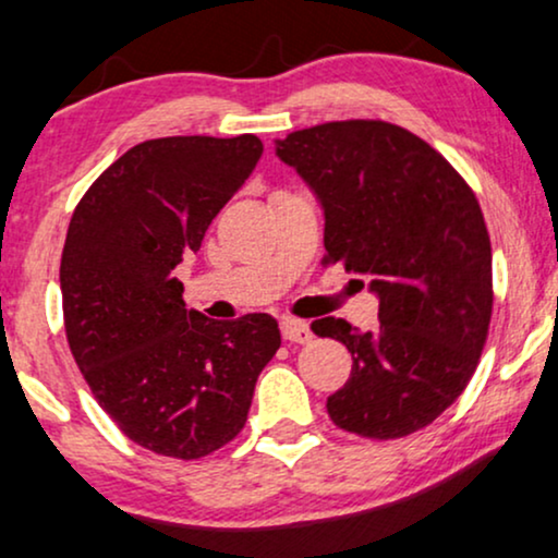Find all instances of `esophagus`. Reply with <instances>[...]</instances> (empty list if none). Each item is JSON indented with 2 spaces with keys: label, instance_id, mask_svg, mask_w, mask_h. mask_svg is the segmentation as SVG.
<instances>
[{
  "label": "esophagus",
  "instance_id": "obj_1",
  "mask_svg": "<svg viewBox=\"0 0 558 558\" xmlns=\"http://www.w3.org/2000/svg\"><path fill=\"white\" fill-rule=\"evenodd\" d=\"M280 330H283V338L291 340V343H308V340L314 338L312 327H308L306 322L293 317L280 319Z\"/></svg>",
  "mask_w": 558,
  "mask_h": 558
}]
</instances>
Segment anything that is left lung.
Here are the masks:
<instances>
[{
    "mask_svg": "<svg viewBox=\"0 0 558 558\" xmlns=\"http://www.w3.org/2000/svg\"><path fill=\"white\" fill-rule=\"evenodd\" d=\"M325 215V250L368 280L379 325H312L353 355L327 398L335 426L395 439L439 418L471 381L492 322V241L471 186L387 122H330L275 140ZM364 286V280H359Z\"/></svg>",
    "mask_w": 558,
    "mask_h": 558,
    "instance_id": "obj_1",
    "label": "left lung"
}]
</instances>
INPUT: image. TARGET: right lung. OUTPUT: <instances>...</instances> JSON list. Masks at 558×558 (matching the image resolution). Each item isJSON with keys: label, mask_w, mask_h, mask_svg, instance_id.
I'll list each match as a JSON object with an SVG mask.
<instances>
[{"label": "right lung", "mask_w": 558, "mask_h": 558, "mask_svg": "<svg viewBox=\"0 0 558 558\" xmlns=\"http://www.w3.org/2000/svg\"><path fill=\"white\" fill-rule=\"evenodd\" d=\"M262 156V140L134 145L80 199L59 286L70 351L98 405L140 447L197 460L246 424L280 348L270 314L215 322L184 306L177 267Z\"/></svg>", "instance_id": "add662e5"}]
</instances>
